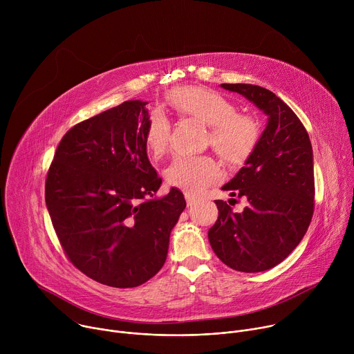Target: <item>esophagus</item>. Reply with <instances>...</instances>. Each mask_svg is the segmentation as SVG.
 Segmentation results:
<instances>
[{"instance_id": "34e87169", "label": "esophagus", "mask_w": 354, "mask_h": 354, "mask_svg": "<svg viewBox=\"0 0 354 354\" xmlns=\"http://www.w3.org/2000/svg\"><path fill=\"white\" fill-rule=\"evenodd\" d=\"M185 198H186V203H187V206H192L194 201L197 200L196 198V196L193 194V193H190V192H185Z\"/></svg>"}]
</instances>
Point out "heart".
<instances>
[{
    "instance_id": "heart-1",
    "label": "heart",
    "mask_w": 354,
    "mask_h": 354,
    "mask_svg": "<svg viewBox=\"0 0 354 354\" xmlns=\"http://www.w3.org/2000/svg\"><path fill=\"white\" fill-rule=\"evenodd\" d=\"M168 104L182 118H192L210 127L212 141L228 161L246 158L259 140L255 118L238 113V108L221 93L205 86H178L169 91ZM145 144L151 154L164 156L171 140L169 119L160 111L149 116ZM221 176L220 167L210 158H175L165 169L169 185L186 192H197Z\"/></svg>"
}]
</instances>
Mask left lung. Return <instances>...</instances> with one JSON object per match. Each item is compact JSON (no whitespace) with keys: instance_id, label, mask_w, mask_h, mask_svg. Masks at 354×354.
Segmentation results:
<instances>
[{"instance_id":"obj_1","label":"left lung","mask_w":354,"mask_h":354,"mask_svg":"<svg viewBox=\"0 0 354 354\" xmlns=\"http://www.w3.org/2000/svg\"><path fill=\"white\" fill-rule=\"evenodd\" d=\"M268 116L245 165L221 189L243 197L234 213L216 200L218 218L209 241L234 270L257 273L283 262L304 238L314 214V157L310 136L297 115L272 91L250 84H221Z\"/></svg>"}]
</instances>
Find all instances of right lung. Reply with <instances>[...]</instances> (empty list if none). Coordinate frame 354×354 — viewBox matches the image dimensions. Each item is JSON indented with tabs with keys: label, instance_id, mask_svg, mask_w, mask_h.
<instances>
[{
	"label": "right lung",
	"instance_id": "1",
	"mask_svg": "<svg viewBox=\"0 0 354 354\" xmlns=\"http://www.w3.org/2000/svg\"><path fill=\"white\" fill-rule=\"evenodd\" d=\"M148 102L126 100L70 129L46 179V206L71 263L92 280L137 287L164 266L186 207L147 157Z\"/></svg>",
	"mask_w": 354,
	"mask_h": 354
}]
</instances>
